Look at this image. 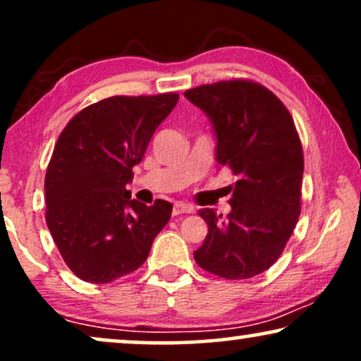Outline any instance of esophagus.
Here are the masks:
<instances>
[{"label": "esophagus", "mask_w": 361, "mask_h": 361, "mask_svg": "<svg viewBox=\"0 0 361 361\" xmlns=\"http://www.w3.org/2000/svg\"><path fill=\"white\" fill-rule=\"evenodd\" d=\"M194 212V205L190 204H182V202H176L172 207V215H180V214H192Z\"/></svg>", "instance_id": "obj_1"}]
</instances>
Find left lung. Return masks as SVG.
Masks as SVG:
<instances>
[{"mask_svg":"<svg viewBox=\"0 0 361 361\" xmlns=\"http://www.w3.org/2000/svg\"><path fill=\"white\" fill-rule=\"evenodd\" d=\"M216 135V161L236 176L226 216L202 209L209 225L194 251L202 269L225 279H248L276 263L300 215L304 154L284 103L248 78L187 90Z\"/></svg>","mask_w":361,"mask_h":361,"instance_id":"obj_1","label":"left lung"}]
</instances>
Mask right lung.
<instances>
[{
  "mask_svg": "<svg viewBox=\"0 0 361 361\" xmlns=\"http://www.w3.org/2000/svg\"><path fill=\"white\" fill-rule=\"evenodd\" d=\"M179 102L174 92L105 98L78 111L54 147L46 224L77 278L105 284L145 263L172 204L147 207L126 190L156 128Z\"/></svg>",
  "mask_w": 361,
  "mask_h": 361,
  "instance_id": "obj_1",
  "label": "right lung"
}]
</instances>
